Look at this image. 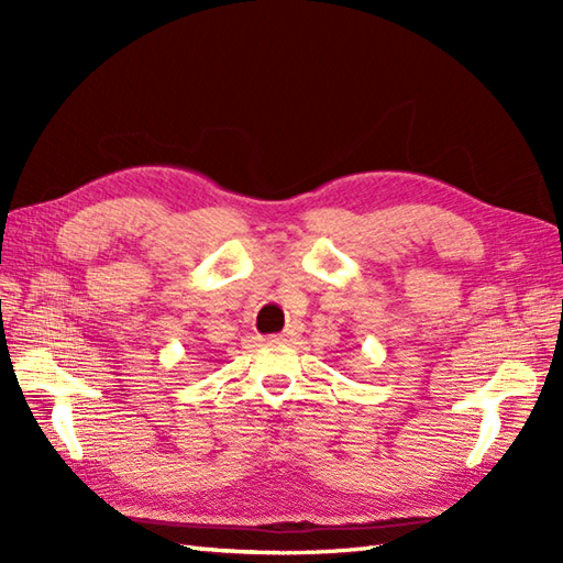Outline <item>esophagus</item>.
Returning <instances> with one entry per match:
<instances>
[{
  "label": "esophagus",
  "instance_id": "obj_1",
  "mask_svg": "<svg viewBox=\"0 0 563 563\" xmlns=\"http://www.w3.org/2000/svg\"><path fill=\"white\" fill-rule=\"evenodd\" d=\"M297 333H300V329H297V327H288V329H285V331L280 333L278 341H292V339L297 336Z\"/></svg>",
  "mask_w": 563,
  "mask_h": 563
}]
</instances>
